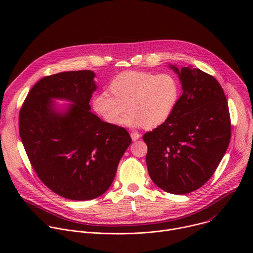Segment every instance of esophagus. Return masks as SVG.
<instances>
[{
	"instance_id": "esophagus-1",
	"label": "esophagus",
	"mask_w": 253,
	"mask_h": 253,
	"mask_svg": "<svg viewBox=\"0 0 253 253\" xmlns=\"http://www.w3.org/2000/svg\"><path fill=\"white\" fill-rule=\"evenodd\" d=\"M130 136H131V138H132L133 141H136V140H138V139L140 138V134L137 133V132H131V133H130Z\"/></svg>"
}]
</instances>
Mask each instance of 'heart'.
Returning a JSON list of instances; mask_svg holds the SVG:
<instances>
[{"label": "heart", "mask_w": 253, "mask_h": 253, "mask_svg": "<svg viewBox=\"0 0 253 253\" xmlns=\"http://www.w3.org/2000/svg\"><path fill=\"white\" fill-rule=\"evenodd\" d=\"M105 92L92 99L94 111L106 122L152 129L172 114L179 97L176 80L169 74L126 71L117 75ZM129 115L124 120L126 107ZM124 122L122 123V121Z\"/></svg>", "instance_id": "obj_1"}]
</instances>
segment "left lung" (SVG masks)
Here are the masks:
<instances>
[{
  "label": "left lung",
  "instance_id": "left-lung-1",
  "mask_svg": "<svg viewBox=\"0 0 253 253\" xmlns=\"http://www.w3.org/2000/svg\"><path fill=\"white\" fill-rule=\"evenodd\" d=\"M182 95L170 117L143 135L152 181L172 194L190 193L213 175L231 135L228 104L214 77L192 66L178 69Z\"/></svg>",
  "mask_w": 253,
  "mask_h": 253
}]
</instances>
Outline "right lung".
<instances>
[{"label": "right lung", "instance_id": "add662e5", "mask_svg": "<svg viewBox=\"0 0 253 253\" xmlns=\"http://www.w3.org/2000/svg\"><path fill=\"white\" fill-rule=\"evenodd\" d=\"M90 70L62 72L30 90L19 116L28 158L41 181L71 200H90L111 186L131 144L123 127L102 121L89 105L96 91ZM55 99L69 104L59 106Z\"/></svg>", "mask_w": 253, "mask_h": 253}]
</instances>
